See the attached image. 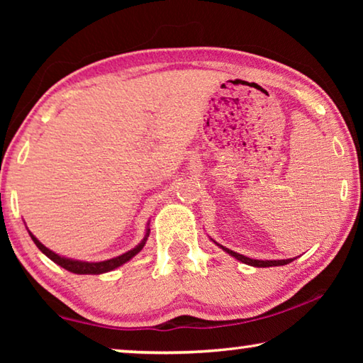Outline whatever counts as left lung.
Segmentation results:
<instances>
[{"mask_svg": "<svg viewBox=\"0 0 363 363\" xmlns=\"http://www.w3.org/2000/svg\"><path fill=\"white\" fill-rule=\"evenodd\" d=\"M213 240V238H211ZM214 242V240H213ZM218 245L219 248H223V251H225L227 255H230L232 257H235L237 261H240L243 264H248V266H253V267H274V266H285V264H290L291 261L296 259V257H290V259H272V261H261V259H251V257H247L243 255H238L235 251H232L229 248L223 247V245H219L218 242H214Z\"/></svg>", "mask_w": 363, "mask_h": 363, "instance_id": "obj_1", "label": "left lung"}]
</instances>
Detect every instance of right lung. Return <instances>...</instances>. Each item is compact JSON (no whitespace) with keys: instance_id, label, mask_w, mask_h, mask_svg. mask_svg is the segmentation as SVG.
Returning a JSON list of instances; mask_svg holds the SVG:
<instances>
[{"instance_id":"1","label":"right lung","mask_w":363,"mask_h":363,"mask_svg":"<svg viewBox=\"0 0 363 363\" xmlns=\"http://www.w3.org/2000/svg\"><path fill=\"white\" fill-rule=\"evenodd\" d=\"M30 237H32V240L35 242L36 247H38V250L41 251L43 255H46L49 259L54 261L57 264V266L64 267L65 270H69V272H73V274H79V275H86V274H91V275H101V274H106V272H110V270H113L116 267L123 266V264L128 262L130 259H133L134 256H136L140 250L144 248V245L147 242V238H149V233H150V229H149V224H147V229H145V235L143 240H140L139 245H136L133 250L126 251V253H123L120 256L116 257H112V259H107V261H99V262H88V261H78V259H72V257H65V256H60L57 253H54L52 250L46 248L45 245H43L38 238H36L32 232L28 230Z\"/></svg>"}]
</instances>
